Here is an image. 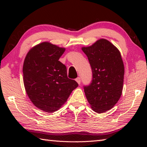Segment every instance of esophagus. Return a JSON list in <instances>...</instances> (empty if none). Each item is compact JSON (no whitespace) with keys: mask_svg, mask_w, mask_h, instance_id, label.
Here are the masks:
<instances>
[{"mask_svg":"<svg viewBox=\"0 0 147 147\" xmlns=\"http://www.w3.org/2000/svg\"><path fill=\"white\" fill-rule=\"evenodd\" d=\"M76 81L77 82V83H78V84H80V83H81V78H80V77H78V78H76Z\"/></svg>","mask_w":147,"mask_h":147,"instance_id":"34e87169","label":"esophagus"}]
</instances>
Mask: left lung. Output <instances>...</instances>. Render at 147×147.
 Returning <instances> with one entry per match:
<instances>
[{
  "label": "left lung",
  "instance_id": "8db88e82",
  "mask_svg": "<svg viewBox=\"0 0 147 147\" xmlns=\"http://www.w3.org/2000/svg\"><path fill=\"white\" fill-rule=\"evenodd\" d=\"M82 49L93 73L91 84L84 86L86 98L95 112L103 113L115 105L123 91L124 67L121 53L104 39Z\"/></svg>",
  "mask_w": 147,
  "mask_h": 147
}]
</instances>
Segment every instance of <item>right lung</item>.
I'll return each mask as SVG.
<instances>
[{
    "instance_id": "add662e5",
    "label": "right lung",
    "mask_w": 147,
    "mask_h": 147,
    "mask_svg": "<svg viewBox=\"0 0 147 147\" xmlns=\"http://www.w3.org/2000/svg\"><path fill=\"white\" fill-rule=\"evenodd\" d=\"M64 51V48L43 42L30 50L24 59L26 93L37 108L46 112L58 110L78 86L68 78L66 66L59 61Z\"/></svg>"
}]
</instances>
